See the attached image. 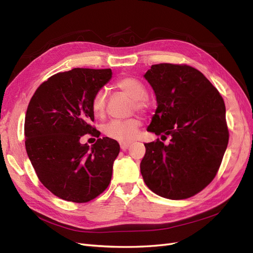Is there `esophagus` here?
I'll list each match as a JSON object with an SVG mask.
<instances>
[{
	"instance_id": "esophagus-1",
	"label": "esophagus",
	"mask_w": 253,
	"mask_h": 253,
	"mask_svg": "<svg viewBox=\"0 0 253 253\" xmlns=\"http://www.w3.org/2000/svg\"><path fill=\"white\" fill-rule=\"evenodd\" d=\"M129 142H120V148L121 150H126L129 147Z\"/></svg>"
}]
</instances>
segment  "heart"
I'll return each instance as SVG.
<instances>
[{"mask_svg":"<svg viewBox=\"0 0 253 253\" xmlns=\"http://www.w3.org/2000/svg\"><path fill=\"white\" fill-rule=\"evenodd\" d=\"M115 86L133 98V110L139 112H147L149 110L150 104L148 99L145 98L148 89L142 81L135 77H124L116 81ZM106 104H108V99H106L105 91L103 89L98 90L90 101V109L96 117L101 118L104 116ZM139 127L140 120L133 117L126 120H112L103 127V132L112 139L129 141L137 136Z\"/></svg>","mask_w":253,"mask_h":253,"instance_id":"obj_1","label":"heart"}]
</instances>
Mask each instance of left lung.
<instances>
[{"instance_id": "1", "label": "left lung", "mask_w": 253, "mask_h": 253, "mask_svg": "<svg viewBox=\"0 0 253 253\" xmlns=\"http://www.w3.org/2000/svg\"><path fill=\"white\" fill-rule=\"evenodd\" d=\"M157 109L148 127L163 135L145 143L140 171L148 188L169 200H186L215 177L229 141L224 99L196 68L159 63L144 75Z\"/></svg>"}]
</instances>
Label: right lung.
I'll list each match as a JSON object with an SVG mask.
<instances>
[{
    "mask_svg": "<svg viewBox=\"0 0 253 253\" xmlns=\"http://www.w3.org/2000/svg\"><path fill=\"white\" fill-rule=\"evenodd\" d=\"M111 78V68H73L52 75L30 99L27 155L43 186L61 200L87 203L110 185L120 147L109 137L99 138L90 101ZM86 133L98 138L91 148L80 143Z\"/></svg>",
    "mask_w": 253,
    "mask_h": 253,
    "instance_id": "obj_1",
    "label": "right lung"
}]
</instances>
